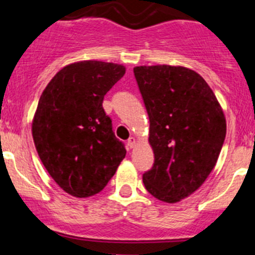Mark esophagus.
Instances as JSON below:
<instances>
[{"label": "esophagus", "mask_w": 255, "mask_h": 255, "mask_svg": "<svg viewBox=\"0 0 255 255\" xmlns=\"http://www.w3.org/2000/svg\"><path fill=\"white\" fill-rule=\"evenodd\" d=\"M128 147H129L130 149L135 147V138H132V136H131V138L128 139Z\"/></svg>", "instance_id": "esophagus-1"}]
</instances>
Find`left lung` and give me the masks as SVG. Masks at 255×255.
I'll use <instances>...</instances> for the list:
<instances>
[{
    "mask_svg": "<svg viewBox=\"0 0 255 255\" xmlns=\"http://www.w3.org/2000/svg\"><path fill=\"white\" fill-rule=\"evenodd\" d=\"M149 116L154 163L144 186L166 203H176L202 186L226 136L224 111L207 82L194 70L155 65L134 67Z\"/></svg>",
    "mask_w": 255,
    "mask_h": 255,
    "instance_id": "8db88e82",
    "label": "left lung"
}]
</instances>
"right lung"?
Wrapping results in <instances>:
<instances>
[{"instance_id":"add662e5","label":"right lung","mask_w":255,"mask_h":255,"mask_svg":"<svg viewBox=\"0 0 255 255\" xmlns=\"http://www.w3.org/2000/svg\"><path fill=\"white\" fill-rule=\"evenodd\" d=\"M123 65L79 61L61 69L43 91L31 134L40 161L67 194L100 193L126 155L103 98L124 76Z\"/></svg>"}]
</instances>
